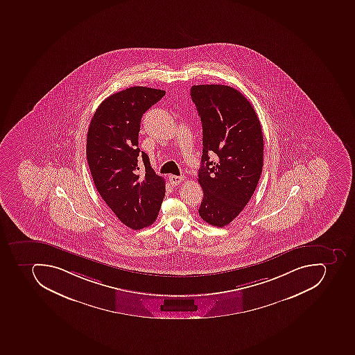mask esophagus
Returning a JSON list of instances; mask_svg holds the SVG:
<instances>
[{
    "mask_svg": "<svg viewBox=\"0 0 355 355\" xmlns=\"http://www.w3.org/2000/svg\"><path fill=\"white\" fill-rule=\"evenodd\" d=\"M184 180V176H169V182H171V184H173V186H177V184H182V182Z\"/></svg>",
    "mask_w": 355,
    "mask_h": 355,
    "instance_id": "34e87169",
    "label": "esophagus"
}]
</instances>
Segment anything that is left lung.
Wrapping results in <instances>:
<instances>
[{
	"label": "left lung",
	"instance_id": "left-lung-1",
	"mask_svg": "<svg viewBox=\"0 0 355 355\" xmlns=\"http://www.w3.org/2000/svg\"><path fill=\"white\" fill-rule=\"evenodd\" d=\"M191 99L202 124L199 216L223 228L252 197L263 166L261 124L251 103L225 85H193ZM218 157L209 160V154Z\"/></svg>",
	"mask_w": 355,
	"mask_h": 355
}]
</instances>
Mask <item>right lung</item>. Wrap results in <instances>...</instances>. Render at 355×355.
I'll return each mask as SVG.
<instances>
[{
  "label": "right lung",
  "instance_id": "add662e5",
  "mask_svg": "<svg viewBox=\"0 0 355 355\" xmlns=\"http://www.w3.org/2000/svg\"><path fill=\"white\" fill-rule=\"evenodd\" d=\"M165 94L144 86L113 94L99 105L88 127L86 156L95 187L121 223L134 230L155 223L165 197V180L138 148L143 114Z\"/></svg>",
  "mask_w": 355,
  "mask_h": 355
}]
</instances>
